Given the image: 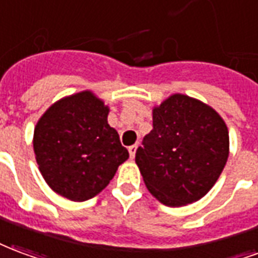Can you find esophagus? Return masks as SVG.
I'll return each mask as SVG.
<instances>
[{
    "mask_svg": "<svg viewBox=\"0 0 258 258\" xmlns=\"http://www.w3.org/2000/svg\"><path fill=\"white\" fill-rule=\"evenodd\" d=\"M136 150H137V144H133V146H131V147L127 148V151H129V155H131L132 159H133L135 155H136Z\"/></svg>",
    "mask_w": 258,
    "mask_h": 258,
    "instance_id": "1",
    "label": "esophagus"
}]
</instances>
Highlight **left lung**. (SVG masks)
Wrapping results in <instances>:
<instances>
[{"label": "left lung", "instance_id": "obj_1", "mask_svg": "<svg viewBox=\"0 0 258 258\" xmlns=\"http://www.w3.org/2000/svg\"><path fill=\"white\" fill-rule=\"evenodd\" d=\"M152 126L136 151L148 191L170 208L204 198L228 159L224 119L204 101L174 93L152 108Z\"/></svg>", "mask_w": 258, "mask_h": 258}]
</instances>
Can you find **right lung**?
<instances>
[{
  "instance_id": "obj_1",
  "label": "right lung",
  "mask_w": 258,
  "mask_h": 258,
  "mask_svg": "<svg viewBox=\"0 0 258 258\" xmlns=\"http://www.w3.org/2000/svg\"><path fill=\"white\" fill-rule=\"evenodd\" d=\"M108 112L92 90H82L53 103L38 119L34 154L56 194L74 202L93 198L129 158L118 132L108 125Z\"/></svg>"
}]
</instances>
